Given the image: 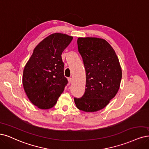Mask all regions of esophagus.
<instances>
[{
    "label": "esophagus",
    "instance_id": "34e87169",
    "mask_svg": "<svg viewBox=\"0 0 149 149\" xmlns=\"http://www.w3.org/2000/svg\"><path fill=\"white\" fill-rule=\"evenodd\" d=\"M68 81H69V84H70L72 83V78H71V77L69 78L68 79Z\"/></svg>",
    "mask_w": 149,
    "mask_h": 149
}]
</instances>
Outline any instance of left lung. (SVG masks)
Returning a JSON list of instances; mask_svg holds the SVG:
<instances>
[{"label":"left lung","instance_id":"obj_1","mask_svg":"<svg viewBox=\"0 0 149 149\" xmlns=\"http://www.w3.org/2000/svg\"><path fill=\"white\" fill-rule=\"evenodd\" d=\"M77 45L86 71V88L82 97H74V102L81 111L96 112L105 107L116 95L122 80V69L114 49L104 39L79 37Z\"/></svg>","mask_w":149,"mask_h":149}]
</instances>
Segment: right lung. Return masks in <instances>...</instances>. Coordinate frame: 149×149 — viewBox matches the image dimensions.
<instances>
[{"label": "right lung", "mask_w": 149, "mask_h": 149, "mask_svg": "<svg viewBox=\"0 0 149 149\" xmlns=\"http://www.w3.org/2000/svg\"><path fill=\"white\" fill-rule=\"evenodd\" d=\"M72 38L61 33L49 35L36 46L25 65L24 90L30 101L39 109L53 107L68 83L61 54Z\"/></svg>", "instance_id": "1"}]
</instances>
